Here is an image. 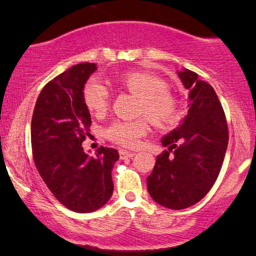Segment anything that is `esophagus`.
I'll return each mask as SVG.
<instances>
[{"label": "esophagus", "mask_w": 256, "mask_h": 256, "mask_svg": "<svg viewBox=\"0 0 256 256\" xmlns=\"http://www.w3.org/2000/svg\"><path fill=\"white\" fill-rule=\"evenodd\" d=\"M118 154H120L121 158H132V157L135 156V152H128V150H124V149L118 150Z\"/></svg>", "instance_id": "esophagus-1"}]
</instances>
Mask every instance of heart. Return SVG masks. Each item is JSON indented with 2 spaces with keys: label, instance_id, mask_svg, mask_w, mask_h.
<instances>
[{
  "label": "heart",
  "instance_id": "1",
  "mask_svg": "<svg viewBox=\"0 0 256 256\" xmlns=\"http://www.w3.org/2000/svg\"><path fill=\"white\" fill-rule=\"evenodd\" d=\"M118 86L140 99L138 114H144L160 128H170L180 120V110L177 98L168 90V85L160 76L148 72L132 71L118 79ZM84 102L90 113L101 116L108 110L110 92L108 87L96 78H90L82 90ZM146 118L132 121L118 120L104 130L107 138L124 146H135L140 138L148 134Z\"/></svg>",
  "mask_w": 256,
  "mask_h": 256
}]
</instances>
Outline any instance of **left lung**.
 <instances>
[{"label":"left lung","instance_id":"8db88e82","mask_svg":"<svg viewBox=\"0 0 256 256\" xmlns=\"http://www.w3.org/2000/svg\"><path fill=\"white\" fill-rule=\"evenodd\" d=\"M178 76L188 90V115L162 138L168 150L157 156L146 178L150 197L171 210L190 208L208 194L228 144L226 116L213 87L190 70Z\"/></svg>","mask_w":256,"mask_h":256}]
</instances>
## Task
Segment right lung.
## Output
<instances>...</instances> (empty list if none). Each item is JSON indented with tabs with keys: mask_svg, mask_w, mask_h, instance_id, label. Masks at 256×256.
Wrapping results in <instances>:
<instances>
[{
	"mask_svg": "<svg viewBox=\"0 0 256 256\" xmlns=\"http://www.w3.org/2000/svg\"><path fill=\"white\" fill-rule=\"evenodd\" d=\"M93 62L70 68L48 82L36 101L31 120L34 162L48 190L65 208L90 213L113 194L112 171L118 150L100 146L94 157L82 143L90 136V115L82 98Z\"/></svg>",
	"mask_w": 256,
	"mask_h": 256,
	"instance_id": "1",
	"label": "right lung"
}]
</instances>
